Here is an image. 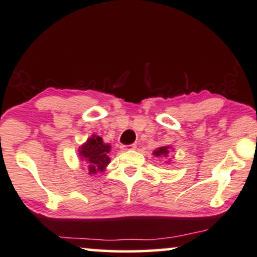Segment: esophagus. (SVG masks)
<instances>
[{
  "mask_svg": "<svg viewBox=\"0 0 257 257\" xmlns=\"http://www.w3.org/2000/svg\"><path fill=\"white\" fill-rule=\"evenodd\" d=\"M121 149L122 150H134V149H136V146L135 145H129V146H122L121 147Z\"/></svg>",
  "mask_w": 257,
  "mask_h": 257,
  "instance_id": "34e87169",
  "label": "esophagus"
}]
</instances>
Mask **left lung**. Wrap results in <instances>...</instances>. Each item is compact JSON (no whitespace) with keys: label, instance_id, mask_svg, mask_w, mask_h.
<instances>
[{"label":"left lung","instance_id":"left-lung-1","mask_svg":"<svg viewBox=\"0 0 257 257\" xmlns=\"http://www.w3.org/2000/svg\"><path fill=\"white\" fill-rule=\"evenodd\" d=\"M169 152H170V147L164 146V147H160V148H157L153 154L156 157H168Z\"/></svg>","mask_w":257,"mask_h":257}]
</instances>
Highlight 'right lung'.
Instances as JSON below:
<instances>
[{
	"label": "right lung",
	"instance_id": "right-lung-1",
	"mask_svg": "<svg viewBox=\"0 0 257 257\" xmlns=\"http://www.w3.org/2000/svg\"><path fill=\"white\" fill-rule=\"evenodd\" d=\"M110 145L103 142L101 136L91 135L84 145L78 149V155L82 161L88 166L90 175H95L98 172H104L105 167L110 162L108 154L110 152Z\"/></svg>",
	"mask_w": 257,
	"mask_h": 257
}]
</instances>
